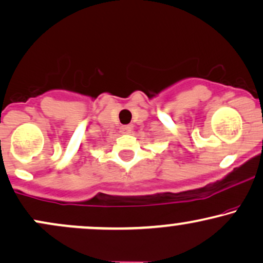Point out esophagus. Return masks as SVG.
I'll return each instance as SVG.
<instances>
[{
    "label": "esophagus",
    "mask_w": 263,
    "mask_h": 263,
    "mask_svg": "<svg viewBox=\"0 0 263 263\" xmlns=\"http://www.w3.org/2000/svg\"><path fill=\"white\" fill-rule=\"evenodd\" d=\"M120 131H121V134L128 135V134H131V131H132V127H131V126H129V125L121 126V127H120Z\"/></svg>",
    "instance_id": "1"
}]
</instances>
